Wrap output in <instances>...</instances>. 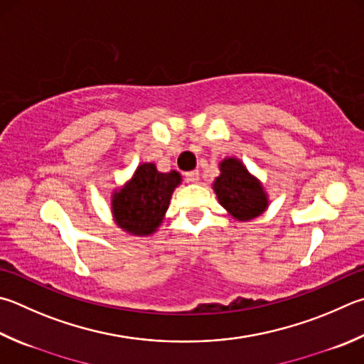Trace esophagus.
<instances>
[{
  "label": "esophagus",
  "mask_w": 364,
  "mask_h": 364,
  "mask_svg": "<svg viewBox=\"0 0 364 364\" xmlns=\"http://www.w3.org/2000/svg\"><path fill=\"white\" fill-rule=\"evenodd\" d=\"M184 176H186V180L189 183H197L200 178V173H199V170H191V171H186V175Z\"/></svg>",
  "instance_id": "34e87169"
}]
</instances>
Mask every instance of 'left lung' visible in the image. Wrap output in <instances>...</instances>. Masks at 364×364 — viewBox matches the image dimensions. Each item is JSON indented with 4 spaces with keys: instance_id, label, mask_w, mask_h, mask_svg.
I'll return each mask as SVG.
<instances>
[{
    "instance_id": "1",
    "label": "left lung",
    "mask_w": 364,
    "mask_h": 364,
    "mask_svg": "<svg viewBox=\"0 0 364 364\" xmlns=\"http://www.w3.org/2000/svg\"><path fill=\"white\" fill-rule=\"evenodd\" d=\"M220 167L221 175L213 186L223 207L240 221L259 216L267 207V197L259 181L237 159H224Z\"/></svg>"
}]
</instances>
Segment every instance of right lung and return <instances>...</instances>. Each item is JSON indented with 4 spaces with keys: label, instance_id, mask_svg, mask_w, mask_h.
Returning <instances> with one entry per match:
<instances>
[{
    "label": "right lung",
    "instance_id": "right-lung-1",
    "mask_svg": "<svg viewBox=\"0 0 364 364\" xmlns=\"http://www.w3.org/2000/svg\"><path fill=\"white\" fill-rule=\"evenodd\" d=\"M180 181L178 171L161 173L154 164L140 165L134 180L113 197V211L119 226L136 235L154 232Z\"/></svg>",
    "mask_w": 364,
    "mask_h": 364
}]
</instances>
